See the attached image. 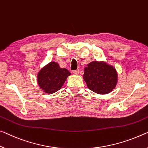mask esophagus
Instances as JSON below:
<instances>
[{
  "mask_svg": "<svg viewBox=\"0 0 148 148\" xmlns=\"http://www.w3.org/2000/svg\"><path fill=\"white\" fill-rule=\"evenodd\" d=\"M73 73L75 74V75H78L79 73V69L75 70V71H73Z\"/></svg>",
  "mask_w": 148,
  "mask_h": 148,
  "instance_id": "esophagus-1",
  "label": "esophagus"
}]
</instances>
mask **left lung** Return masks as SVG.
<instances>
[{"mask_svg":"<svg viewBox=\"0 0 148 148\" xmlns=\"http://www.w3.org/2000/svg\"><path fill=\"white\" fill-rule=\"evenodd\" d=\"M83 79L90 90L98 94L104 95L115 88L117 73L112 66L102 62L93 61L85 68Z\"/></svg>","mask_w":148,"mask_h":148,"instance_id":"1","label":"left lung"}]
</instances>
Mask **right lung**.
Returning <instances> with one entry per match:
<instances>
[{
	"label": "right lung",
	"instance_id": "1",
	"mask_svg": "<svg viewBox=\"0 0 148 148\" xmlns=\"http://www.w3.org/2000/svg\"><path fill=\"white\" fill-rule=\"evenodd\" d=\"M66 69H61L58 63L50 62L44 67L38 74V83L45 92H56L60 89L70 75Z\"/></svg>",
	"mask_w": 148,
	"mask_h": 148
}]
</instances>
